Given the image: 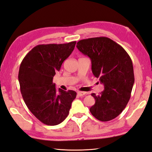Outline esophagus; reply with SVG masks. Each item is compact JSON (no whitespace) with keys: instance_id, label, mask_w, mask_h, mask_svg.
<instances>
[{"instance_id":"obj_1","label":"esophagus","mask_w":152,"mask_h":152,"mask_svg":"<svg viewBox=\"0 0 152 152\" xmlns=\"http://www.w3.org/2000/svg\"><path fill=\"white\" fill-rule=\"evenodd\" d=\"M77 95H78L79 96H83V95H85V94H86V92H85L78 91V92H77Z\"/></svg>"}]
</instances>
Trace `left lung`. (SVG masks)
Returning <instances> with one entry per match:
<instances>
[{
    "label": "left lung",
    "instance_id": "left-lung-1",
    "mask_svg": "<svg viewBox=\"0 0 152 152\" xmlns=\"http://www.w3.org/2000/svg\"><path fill=\"white\" fill-rule=\"evenodd\" d=\"M76 47L90 58L93 75L104 87L100 94H91L95 104L90 112L101 121L115 118L126 107L134 83L130 56L121 46L107 37L84 39L77 42Z\"/></svg>",
    "mask_w": 152,
    "mask_h": 152
}]
</instances>
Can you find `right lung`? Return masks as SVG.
I'll return each mask as SVG.
<instances>
[{"label":"right lung","mask_w":152,"mask_h":152,"mask_svg":"<svg viewBox=\"0 0 152 152\" xmlns=\"http://www.w3.org/2000/svg\"><path fill=\"white\" fill-rule=\"evenodd\" d=\"M76 42L34 47L23 59L18 72L20 91L26 104L36 118L47 125H57L67 118L76 92L56 88L53 83Z\"/></svg>","instance_id":"add662e5"}]
</instances>
